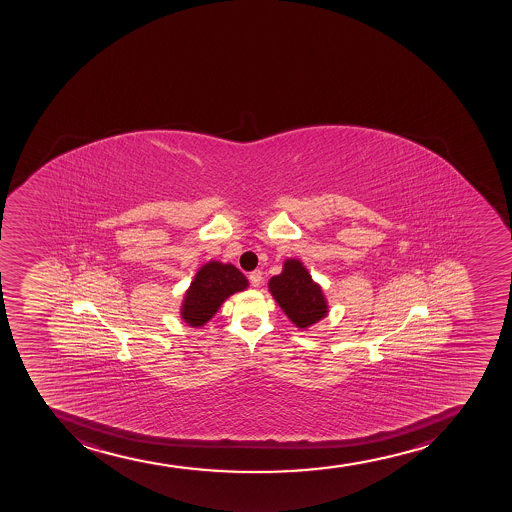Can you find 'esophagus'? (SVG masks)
<instances>
[{"label":"esophagus","instance_id":"34e87169","mask_svg":"<svg viewBox=\"0 0 512 512\" xmlns=\"http://www.w3.org/2000/svg\"><path fill=\"white\" fill-rule=\"evenodd\" d=\"M261 281H263V273H261L259 269H254V271L249 273V283H251V285L259 286L261 285Z\"/></svg>","mask_w":512,"mask_h":512}]
</instances>
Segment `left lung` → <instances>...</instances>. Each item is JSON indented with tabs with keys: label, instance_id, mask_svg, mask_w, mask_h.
I'll use <instances>...</instances> for the list:
<instances>
[{
	"label": "left lung",
	"instance_id": "obj_1",
	"mask_svg": "<svg viewBox=\"0 0 512 512\" xmlns=\"http://www.w3.org/2000/svg\"><path fill=\"white\" fill-rule=\"evenodd\" d=\"M269 291L291 322L300 329L318 322L327 313L322 291L313 283L312 276L308 275L302 263L295 259L286 261L283 273L271 278Z\"/></svg>",
	"mask_w": 512,
	"mask_h": 512
}]
</instances>
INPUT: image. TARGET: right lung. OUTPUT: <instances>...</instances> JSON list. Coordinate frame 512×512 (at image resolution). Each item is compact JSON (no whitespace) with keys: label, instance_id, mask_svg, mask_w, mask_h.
I'll return each instance as SVG.
<instances>
[{"label":"right lung","instance_id":"obj_1","mask_svg":"<svg viewBox=\"0 0 512 512\" xmlns=\"http://www.w3.org/2000/svg\"><path fill=\"white\" fill-rule=\"evenodd\" d=\"M246 286V276L232 264H221L216 261L205 264L195 276L194 283L190 285L185 296L183 320L194 327L204 325L217 312V308L221 307L227 296L244 290Z\"/></svg>","mask_w":512,"mask_h":512}]
</instances>
